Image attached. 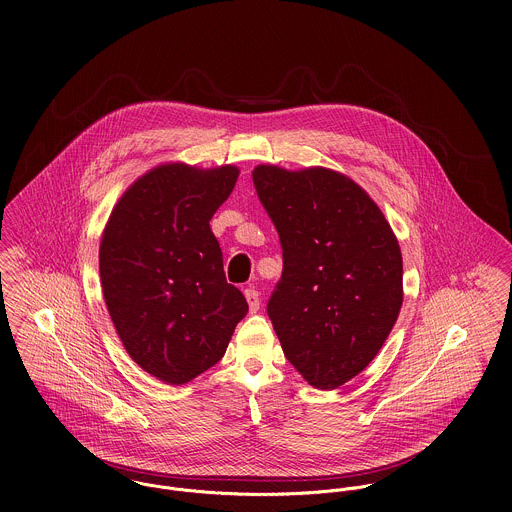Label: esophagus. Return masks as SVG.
I'll list each match as a JSON object with an SVG mask.
<instances>
[{"label": "esophagus", "mask_w": 512, "mask_h": 512, "mask_svg": "<svg viewBox=\"0 0 512 512\" xmlns=\"http://www.w3.org/2000/svg\"><path fill=\"white\" fill-rule=\"evenodd\" d=\"M246 295V301H248V307H250V313H256L260 309V295L254 290V288H246L244 290Z\"/></svg>", "instance_id": "esophagus-1"}]
</instances>
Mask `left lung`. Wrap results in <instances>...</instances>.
<instances>
[{"instance_id":"obj_1","label":"left lung","mask_w":512,"mask_h":512,"mask_svg":"<svg viewBox=\"0 0 512 512\" xmlns=\"http://www.w3.org/2000/svg\"><path fill=\"white\" fill-rule=\"evenodd\" d=\"M252 181L284 256L268 317L297 372L315 388H337L365 370L398 319V240L341 173L258 165Z\"/></svg>"}]
</instances>
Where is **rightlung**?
<instances>
[{
    "mask_svg": "<svg viewBox=\"0 0 512 512\" xmlns=\"http://www.w3.org/2000/svg\"><path fill=\"white\" fill-rule=\"evenodd\" d=\"M236 179L232 165H161L124 193L104 228L110 317L128 355L161 382L185 384L217 365L248 313L209 224Z\"/></svg>",
    "mask_w": 512,
    "mask_h": 512,
    "instance_id": "right-lung-1",
    "label": "right lung"
}]
</instances>
